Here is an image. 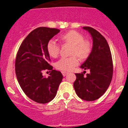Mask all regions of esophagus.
Listing matches in <instances>:
<instances>
[{
  "label": "esophagus",
  "mask_w": 128,
  "mask_h": 128,
  "mask_svg": "<svg viewBox=\"0 0 128 128\" xmlns=\"http://www.w3.org/2000/svg\"><path fill=\"white\" fill-rule=\"evenodd\" d=\"M62 74H63V76H65L66 75V74H68V72H64V71H63V72H62Z\"/></svg>",
  "instance_id": "esophagus-1"
}]
</instances>
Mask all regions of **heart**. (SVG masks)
I'll use <instances>...</instances> for the list:
<instances>
[{
	"label": "heart",
	"mask_w": 128,
	"mask_h": 128,
	"mask_svg": "<svg viewBox=\"0 0 128 128\" xmlns=\"http://www.w3.org/2000/svg\"><path fill=\"white\" fill-rule=\"evenodd\" d=\"M60 40L64 44H69L73 46L72 54L74 56L62 58L56 63V68L60 70H71L79 63L77 56L83 60L88 57L91 52L92 47L90 42L84 40L83 35L76 30H70L63 34L60 36ZM46 48L48 55L54 58L58 56L60 51V46L54 40H50L48 42Z\"/></svg>",
	"instance_id": "1"
}]
</instances>
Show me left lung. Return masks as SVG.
<instances>
[{
	"label": "left lung",
	"mask_w": 128,
	"mask_h": 128,
	"mask_svg": "<svg viewBox=\"0 0 128 128\" xmlns=\"http://www.w3.org/2000/svg\"><path fill=\"white\" fill-rule=\"evenodd\" d=\"M92 35L93 47L91 53L81 68L89 69L90 74L84 76L83 73L76 74V80L74 82V90L81 99L92 101L100 98L112 80L113 61L108 44L98 30L91 27H83Z\"/></svg>",
	"instance_id": "left-lung-1"
}]
</instances>
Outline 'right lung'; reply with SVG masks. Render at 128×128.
<instances>
[{
	"mask_svg": "<svg viewBox=\"0 0 128 128\" xmlns=\"http://www.w3.org/2000/svg\"><path fill=\"white\" fill-rule=\"evenodd\" d=\"M60 31L56 28L40 27L32 30L24 40L16 54L15 73L25 94L38 103L46 104L57 93L63 75L52 69L47 44ZM51 70L48 78L42 75L44 70Z\"/></svg>",
	"mask_w": 128,
	"mask_h": 128,
	"instance_id": "1",
	"label": "right lung"
}]
</instances>
